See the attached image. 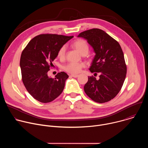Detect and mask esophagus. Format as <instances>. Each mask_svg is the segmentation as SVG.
Listing matches in <instances>:
<instances>
[{"label": "esophagus", "instance_id": "esophagus-1", "mask_svg": "<svg viewBox=\"0 0 148 148\" xmlns=\"http://www.w3.org/2000/svg\"><path fill=\"white\" fill-rule=\"evenodd\" d=\"M78 75H74V74H71L70 75V77H74V78H77V77H78Z\"/></svg>", "mask_w": 148, "mask_h": 148}]
</instances>
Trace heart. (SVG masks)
Masks as SVG:
<instances>
[{"instance_id":"b5f03b06","label":"heart","mask_w":148,"mask_h":148,"mask_svg":"<svg viewBox=\"0 0 148 148\" xmlns=\"http://www.w3.org/2000/svg\"><path fill=\"white\" fill-rule=\"evenodd\" d=\"M72 46L84 56L87 54L89 51V45L88 43L86 40L81 38L77 39L74 41L72 44ZM66 46H61L57 52V57L60 59L64 58L66 54ZM84 67V64L82 63L71 62L64 66L63 69L69 73L76 74L79 73Z\"/></svg>"}]
</instances>
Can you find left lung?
I'll list each match as a JSON object with an SVG mask.
<instances>
[{
	"label": "left lung",
	"mask_w": 148,
	"mask_h": 148,
	"mask_svg": "<svg viewBox=\"0 0 148 148\" xmlns=\"http://www.w3.org/2000/svg\"><path fill=\"white\" fill-rule=\"evenodd\" d=\"M92 47L95 53L90 70L97 74L88 77L84 86L86 94L94 101L104 103L115 98L120 91L126 75L124 55L118 42L99 29H92L79 34Z\"/></svg>",
	"instance_id": "left-lung-1"
}]
</instances>
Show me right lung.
<instances>
[{
    "mask_svg": "<svg viewBox=\"0 0 148 148\" xmlns=\"http://www.w3.org/2000/svg\"><path fill=\"white\" fill-rule=\"evenodd\" d=\"M73 37L40 34L32 38L23 50L20 61L22 81L29 93L39 102H50L64 90L69 75L62 71L53 78L48 77L47 73L59 49Z\"/></svg>",
    "mask_w": 148,
    "mask_h": 148,
    "instance_id": "1",
    "label": "right lung"
}]
</instances>
